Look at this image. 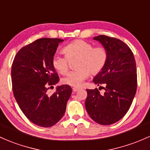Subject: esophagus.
Returning a JSON list of instances; mask_svg holds the SVG:
<instances>
[{
    "mask_svg": "<svg viewBox=\"0 0 150 150\" xmlns=\"http://www.w3.org/2000/svg\"><path fill=\"white\" fill-rule=\"evenodd\" d=\"M79 90H80V88H72V91H73V93H76V92H78Z\"/></svg>",
    "mask_w": 150,
    "mask_h": 150,
    "instance_id": "obj_1",
    "label": "esophagus"
}]
</instances>
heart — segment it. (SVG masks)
I'll list each match as a JSON object with an SVG mask.
<instances>
[{"label": "heart", "instance_id": "heart-1", "mask_svg": "<svg viewBox=\"0 0 150 150\" xmlns=\"http://www.w3.org/2000/svg\"><path fill=\"white\" fill-rule=\"evenodd\" d=\"M65 56L53 55L52 65L57 72L65 75L69 70V61L78 57L77 70L68 74L62 82L70 86L79 88L90 75H97L105 68L108 60V52L103 46L94 47L93 44L83 40H75L62 48Z\"/></svg>", "mask_w": 150, "mask_h": 150}]
</instances>
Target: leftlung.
I'll return each mask as SVG.
<instances>
[{
	"label": "left lung",
	"instance_id": "obj_1",
	"mask_svg": "<svg viewBox=\"0 0 150 150\" xmlns=\"http://www.w3.org/2000/svg\"><path fill=\"white\" fill-rule=\"evenodd\" d=\"M108 52L105 68L94 78L98 85H105L104 94L98 88L87 89L85 108L97 123L109 125L121 120L130 108L137 87L136 62L129 46L120 39L100 35L94 38Z\"/></svg>",
	"mask_w": 150,
	"mask_h": 150
}]
</instances>
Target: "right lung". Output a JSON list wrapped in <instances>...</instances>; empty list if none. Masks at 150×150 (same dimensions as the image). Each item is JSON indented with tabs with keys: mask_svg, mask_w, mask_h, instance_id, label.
I'll return each instance as SVG.
<instances>
[{
	"mask_svg": "<svg viewBox=\"0 0 150 150\" xmlns=\"http://www.w3.org/2000/svg\"><path fill=\"white\" fill-rule=\"evenodd\" d=\"M60 38L38 39L20 50L11 67L13 95L23 114L37 125L50 127L63 117L72 93L68 85L57 87L47 95V86L56 85L59 77L52 65Z\"/></svg>",
	"mask_w": 150,
	"mask_h": 150,
	"instance_id": "add662e5",
	"label": "right lung"
}]
</instances>
